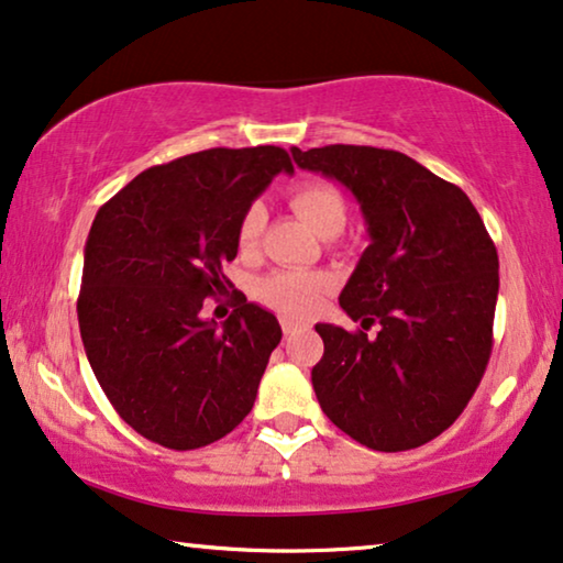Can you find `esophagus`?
Segmentation results:
<instances>
[{"label":"esophagus","instance_id":"34e87169","mask_svg":"<svg viewBox=\"0 0 563 563\" xmlns=\"http://www.w3.org/2000/svg\"><path fill=\"white\" fill-rule=\"evenodd\" d=\"M301 324L297 320H291V317H282V330L284 335H291V332H297Z\"/></svg>","mask_w":563,"mask_h":563}]
</instances>
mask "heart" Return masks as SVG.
Returning <instances> with one entry per match:
<instances>
[{"instance_id": "heart-1", "label": "heart", "mask_w": 563, "mask_h": 563, "mask_svg": "<svg viewBox=\"0 0 563 563\" xmlns=\"http://www.w3.org/2000/svg\"><path fill=\"white\" fill-rule=\"evenodd\" d=\"M291 208L297 210V216L305 221L314 233L335 235L345 225V200L328 183H301L291 187L289 192ZM266 223V210L262 202H254L243 210L241 223H239V243L241 249H254L258 243V235L264 231ZM330 289V279L324 274L314 272H274L256 282V297L264 301L266 307L276 309V312L287 317H307L314 312V307L320 305L324 291Z\"/></svg>"}]
</instances>
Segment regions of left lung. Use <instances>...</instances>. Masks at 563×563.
Instances as JSON below:
<instances>
[{"label": "left lung", "mask_w": 563, "mask_h": 563, "mask_svg": "<svg viewBox=\"0 0 563 563\" xmlns=\"http://www.w3.org/2000/svg\"><path fill=\"white\" fill-rule=\"evenodd\" d=\"M291 157L345 185L371 235L340 295L361 330L314 324L317 401L371 450L427 444L457 421L490 361L500 287L490 233L457 185L401 152L330 144L291 146Z\"/></svg>", "instance_id": "left-lung-1"}]
</instances>
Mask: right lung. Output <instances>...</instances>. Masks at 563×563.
Instances as JSON below:
<instances>
[{
	"instance_id": "add662e5",
	"label": "right lung",
	"mask_w": 563,
	"mask_h": 563,
	"mask_svg": "<svg viewBox=\"0 0 563 563\" xmlns=\"http://www.w3.org/2000/svg\"><path fill=\"white\" fill-rule=\"evenodd\" d=\"M279 173H295L282 146H216L144 169L93 218L80 338L106 398L150 442L198 450L254 409L279 322L241 291L225 322L200 312L231 284L243 210Z\"/></svg>"
}]
</instances>
